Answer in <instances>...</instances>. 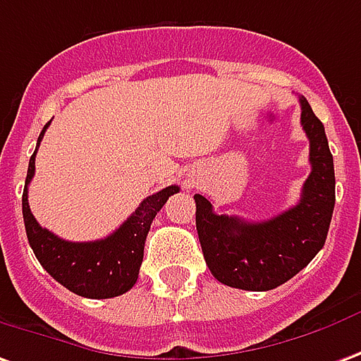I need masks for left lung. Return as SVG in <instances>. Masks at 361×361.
Wrapping results in <instances>:
<instances>
[{"mask_svg":"<svg viewBox=\"0 0 361 361\" xmlns=\"http://www.w3.org/2000/svg\"><path fill=\"white\" fill-rule=\"evenodd\" d=\"M301 125L309 138L311 173L299 203L262 223L216 215L211 201L195 199L199 242L211 274L228 287L269 291L289 281L311 262L326 240L334 211V162L324 125L305 97Z\"/></svg>","mask_w":361,"mask_h":361,"instance_id":"obj_1","label":"left lung"}]
</instances>
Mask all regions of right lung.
<instances>
[{
    "label": "right lung",
    "instance_id": "add662e5",
    "mask_svg": "<svg viewBox=\"0 0 361 361\" xmlns=\"http://www.w3.org/2000/svg\"><path fill=\"white\" fill-rule=\"evenodd\" d=\"M49 125L50 123L44 125L37 140L23 189V219L32 252L40 266L72 293L87 299H109L127 293L137 283L150 224L168 197L178 193L180 188L170 185L146 197L137 211L107 238L93 242H68L58 238L56 234L37 223L29 209V183L35 176V156Z\"/></svg>",
    "mask_w": 361,
    "mask_h": 361
}]
</instances>
